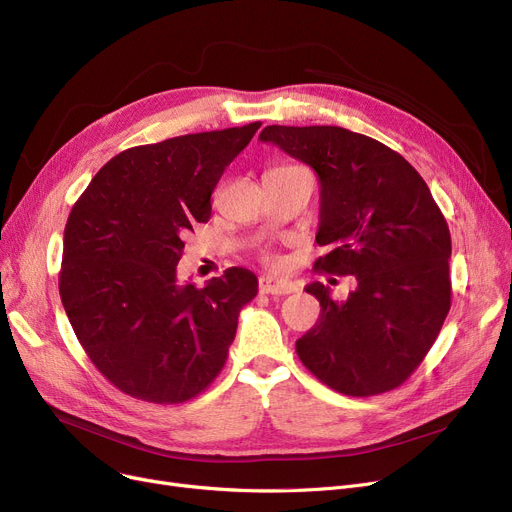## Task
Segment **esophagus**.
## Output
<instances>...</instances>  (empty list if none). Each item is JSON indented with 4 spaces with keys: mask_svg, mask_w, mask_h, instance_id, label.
I'll use <instances>...</instances> for the list:
<instances>
[{
    "mask_svg": "<svg viewBox=\"0 0 512 512\" xmlns=\"http://www.w3.org/2000/svg\"><path fill=\"white\" fill-rule=\"evenodd\" d=\"M259 292L272 294V297H286V294L297 292V286H294V282H290V280L263 276V278H259Z\"/></svg>",
    "mask_w": 512,
    "mask_h": 512,
    "instance_id": "1",
    "label": "esophagus"
}]
</instances>
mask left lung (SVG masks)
<instances>
[{"label": "left lung", "instance_id": "left-lung-1", "mask_svg": "<svg viewBox=\"0 0 512 512\" xmlns=\"http://www.w3.org/2000/svg\"><path fill=\"white\" fill-rule=\"evenodd\" d=\"M319 178L313 270L355 276L344 303L324 284L317 324L297 340L303 365L332 390L373 396L398 388L429 353L450 311V230L419 172L384 143L340 126H265Z\"/></svg>", "mask_w": 512, "mask_h": 512}]
</instances>
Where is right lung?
<instances>
[{"instance_id":"obj_1","label":"right lung","mask_w":512,"mask_h":512,"mask_svg":"<svg viewBox=\"0 0 512 512\" xmlns=\"http://www.w3.org/2000/svg\"><path fill=\"white\" fill-rule=\"evenodd\" d=\"M261 122L132 147L95 174L66 230L60 297L93 365L118 390L178 405L222 371L257 278L230 267L203 288L178 284L184 234Z\"/></svg>"}]
</instances>
